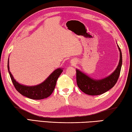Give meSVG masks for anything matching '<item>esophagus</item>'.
<instances>
[{"mask_svg":"<svg viewBox=\"0 0 132 132\" xmlns=\"http://www.w3.org/2000/svg\"><path fill=\"white\" fill-rule=\"evenodd\" d=\"M71 64H72V65H74V64H76V62L74 61H71Z\"/></svg>","mask_w":132,"mask_h":132,"instance_id":"34e87169","label":"esophagus"}]
</instances>
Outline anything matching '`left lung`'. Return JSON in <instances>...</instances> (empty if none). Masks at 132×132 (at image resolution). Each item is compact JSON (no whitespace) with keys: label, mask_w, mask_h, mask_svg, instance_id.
I'll use <instances>...</instances> for the list:
<instances>
[{"label":"left lung","mask_w":132,"mask_h":132,"mask_svg":"<svg viewBox=\"0 0 132 132\" xmlns=\"http://www.w3.org/2000/svg\"><path fill=\"white\" fill-rule=\"evenodd\" d=\"M117 46L120 51V60L116 69L109 76L101 80H96L77 69V84L83 93L90 96H97L106 93L114 86L120 76L122 65V54L119 45Z\"/></svg>","instance_id":"obj_1"}]
</instances>
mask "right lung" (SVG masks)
Segmentation results:
<instances>
[{"label":"right lung","instance_id":"right-lung-1","mask_svg":"<svg viewBox=\"0 0 132 132\" xmlns=\"http://www.w3.org/2000/svg\"><path fill=\"white\" fill-rule=\"evenodd\" d=\"M7 68L12 81L16 90L23 96L33 100H41L49 97L54 92L56 81L63 71L60 68L56 69L43 82L36 86H27L19 84L14 79L9 71V60L7 61Z\"/></svg>","mask_w":132,"mask_h":132}]
</instances>
